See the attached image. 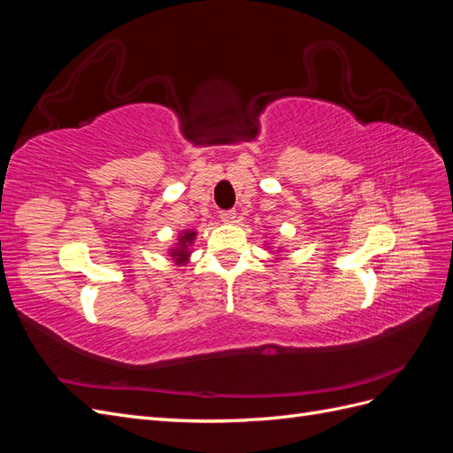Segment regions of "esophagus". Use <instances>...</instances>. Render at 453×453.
I'll list each match as a JSON object with an SVG mask.
<instances>
[{"label": "esophagus", "mask_w": 453, "mask_h": 453, "mask_svg": "<svg viewBox=\"0 0 453 453\" xmlns=\"http://www.w3.org/2000/svg\"><path fill=\"white\" fill-rule=\"evenodd\" d=\"M219 217H221V221H225V223H236L238 213H236V210H225Z\"/></svg>", "instance_id": "obj_1"}]
</instances>
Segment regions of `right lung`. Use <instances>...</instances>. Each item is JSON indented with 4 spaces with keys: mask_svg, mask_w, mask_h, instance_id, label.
<instances>
[{
    "mask_svg": "<svg viewBox=\"0 0 453 453\" xmlns=\"http://www.w3.org/2000/svg\"><path fill=\"white\" fill-rule=\"evenodd\" d=\"M193 238H195V232H187L185 236H181L180 250H175V251L172 253V257H177L175 260H180V263H185L187 257H188V253H187V243L193 242Z\"/></svg>",
    "mask_w": 453,
    "mask_h": 453,
    "instance_id": "add662e5",
    "label": "right lung"
}]
</instances>
